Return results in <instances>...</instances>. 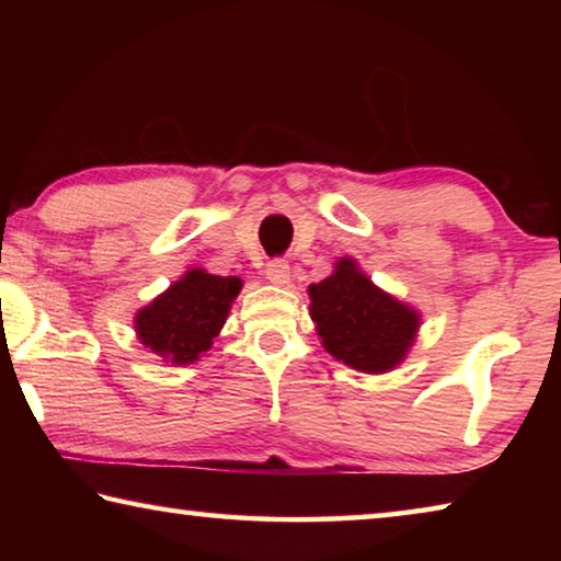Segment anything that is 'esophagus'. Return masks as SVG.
I'll return each mask as SVG.
<instances>
[{
    "label": "esophagus",
    "instance_id": "obj_1",
    "mask_svg": "<svg viewBox=\"0 0 561 561\" xmlns=\"http://www.w3.org/2000/svg\"><path fill=\"white\" fill-rule=\"evenodd\" d=\"M264 274H267V279H270L272 284H277V287H284V284H287L289 277H291L289 264L284 262V260H272V262L267 264V270H264Z\"/></svg>",
    "mask_w": 561,
    "mask_h": 561
}]
</instances>
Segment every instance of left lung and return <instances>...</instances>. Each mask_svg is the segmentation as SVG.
Instances as JSON below:
<instances>
[{
	"label": "left lung",
	"mask_w": 561,
	"mask_h": 561,
	"mask_svg": "<svg viewBox=\"0 0 561 561\" xmlns=\"http://www.w3.org/2000/svg\"><path fill=\"white\" fill-rule=\"evenodd\" d=\"M309 314L327 354L360 374H388L413 348L421 311L376 287L354 257H339L334 272L309 284Z\"/></svg>",
	"instance_id": "left-lung-1"
}]
</instances>
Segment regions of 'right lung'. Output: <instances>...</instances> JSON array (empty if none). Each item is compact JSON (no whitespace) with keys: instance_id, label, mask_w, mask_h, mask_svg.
<instances>
[{"instance_id":"1","label":"right lung","mask_w":561,"mask_h":561,"mask_svg":"<svg viewBox=\"0 0 561 561\" xmlns=\"http://www.w3.org/2000/svg\"><path fill=\"white\" fill-rule=\"evenodd\" d=\"M240 289V277H220L193 267L136 311L133 329L140 344L165 364H195L222 331Z\"/></svg>"}]
</instances>
